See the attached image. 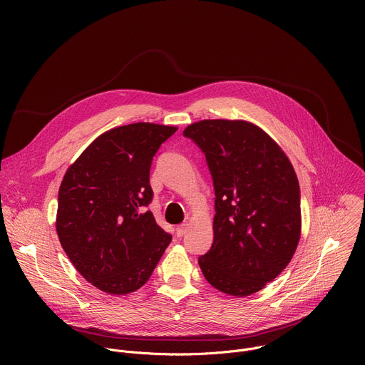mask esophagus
<instances>
[{
	"label": "esophagus",
	"mask_w": 365,
	"mask_h": 365,
	"mask_svg": "<svg viewBox=\"0 0 365 365\" xmlns=\"http://www.w3.org/2000/svg\"><path fill=\"white\" fill-rule=\"evenodd\" d=\"M187 230H189V224H182V225H179L176 228V235L178 237H183L187 232Z\"/></svg>",
	"instance_id": "esophagus-1"
}]
</instances>
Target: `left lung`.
Masks as SVG:
<instances>
[{
    "label": "left lung",
    "mask_w": 365,
    "mask_h": 365,
    "mask_svg": "<svg viewBox=\"0 0 365 365\" xmlns=\"http://www.w3.org/2000/svg\"><path fill=\"white\" fill-rule=\"evenodd\" d=\"M215 187L214 242L199 267L222 293L245 297L273 282L290 263L302 231L296 172L282 147L244 120L187 125Z\"/></svg>",
    "instance_id": "left-lung-1"
}]
</instances>
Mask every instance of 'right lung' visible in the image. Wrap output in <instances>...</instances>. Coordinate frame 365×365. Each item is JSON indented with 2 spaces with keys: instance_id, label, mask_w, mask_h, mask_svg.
I'll list each match as a JSON object with an SVG mask.
<instances>
[{
  "instance_id": "right-lung-1",
  "label": "right lung",
  "mask_w": 365,
  "mask_h": 365,
  "mask_svg": "<svg viewBox=\"0 0 365 365\" xmlns=\"http://www.w3.org/2000/svg\"><path fill=\"white\" fill-rule=\"evenodd\" d=\"M176 131L153 123L115 127L63 176L56 232L75 269L102 292L128 294L144 286L172 241L145 206L153 155Z\"/></svg>"
}]
</instances>
